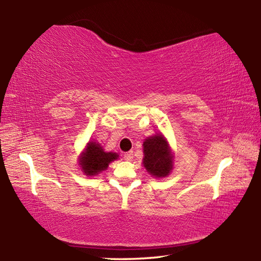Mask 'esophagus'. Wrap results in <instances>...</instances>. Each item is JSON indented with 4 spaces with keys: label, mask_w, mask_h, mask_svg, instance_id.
<instances>
[{
    "label": "esophagus",
    "mask_w": 261,
    "mask_h": 261,
    "mask_svg": "<svg viewBox=\"0 0 261 261\" xmlns=\"http://www.w3.org/2000/svg\"><path fill=\"white\" fill-rule=\"evenodd\" d=\"M123 158L126 160V162H130V160L134 159V152L132 151H127L123 154Z\"/></svg>",
    "instance_id": "1"
}]
</instances>
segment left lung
Returning a JSON list of instances; mask_svg holds the SVG:
<instances>
[{
    "mask_svg": "<svg viewBox=\"0 0 261 261\" xmlns=\"http://www.w3.org/2000/svg\"><path fill=\"white\" fill-rule=\"evenodd\" d=\"M143 166L154 177L167 176L173 168V154L162 135L148 138L143 142Z\"/></svg>",
    "mask_w": 261,
    "mask_h": 261,
    "instance_id": "obj_1",
    "label": "left lung"
}]
</instances>
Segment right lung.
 Masks as SVG:
<instances>
[{"mask_svg": "<svg viewBox=\"0 0 261 261\" xmlns=\"http://www.w3.org/2000/svg\"><path fill=\"white\" fill-rule=\"evenodd\" d=\"M119 156L115 152H105L96 142H90L80 159L83 171L88 176H94L108 168L111 162Z\"/></svg>", "mask_w": 261, "mask_h": 261, "instance_id": "add662e5", "label": "right lung"}]
</instances>
